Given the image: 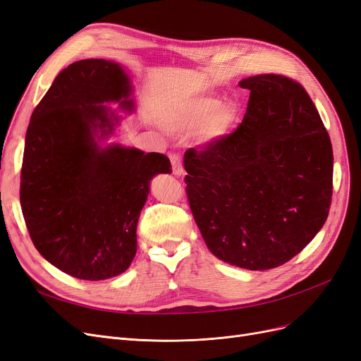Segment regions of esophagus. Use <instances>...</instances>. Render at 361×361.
<instances>
[{
	"mask_svg": "<svg viewBox=\"0 0 361 361\" xmlns=\"http://www.w3.org/2000/svg\"><path fill=\"white\" fill-rule=\"evenodd\" d=\"M170 161H171V169H173L174 176H182L183 167H182L180 158L178 155H170Z\"/></svg>",
	"mask_w": 361,
	"mask_h": 361,
	"instance_id": "obj_1",
	"label": "esophagus"
}]
</instances>
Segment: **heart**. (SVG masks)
<instances>
[{
  "label": "heart",
  "instance_id": "heart-1",
  "mask_svg": "<svg viewBox=\"0 0 361 361\" xmlns=\"http://www.w3.org/2000/svg\"><path fill=\"white\" fill-rule=\"evenodd\" d=\"M239 123V108L212 96L194 97L171 106L162 116V126L174 134H197L203 145L227 138Z\"/></svg>",
  "mask_w": 361,
  "mask_h": 361
}]
</instances>
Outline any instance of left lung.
<instances>
[{"label":"left lung","mask_w":361,"mask_h":361,"mask_svg":"<svg viewBox=\"0 0 361 361\" xmlns=\"http://www.w3.org/2000/svg\"><path fill=\"white\" fill-rule=\"evenodd\" d=\"M247 113L233 134L185 154L187 194L204 244L250 271L286 264L329 216L333 147L314 104L280 75L243 80Z\"/></svg>","instance_id":"1"}]
</instances>
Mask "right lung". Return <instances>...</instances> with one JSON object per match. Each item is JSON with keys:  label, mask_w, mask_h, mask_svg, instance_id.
<instances>
[{"label": "right lung", "mask_w": 361, "mask_h": 361, "mask_svg": "<svg viewBox=\"0 0 361 361\" xmlns=\"http://www.w3.org/2000/svg\"><path fill=\"white\" fill-rule=\"evenodd\" d=\"M122 64L89 59L63 69L31 114L20 171V207L39 253L80 280L125 272L150 180L170 173L166 155L108 143L122 125L110 105L135 111Z\"/></svg>", "instance_id": "obj_1"}]
</instances>
